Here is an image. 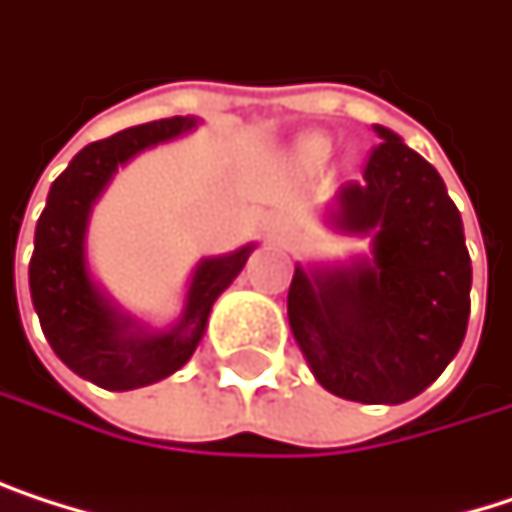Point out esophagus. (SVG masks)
<instances>
[{
    "instance_id": "esophagus-1",
    "label": "esophagus",
    "mask_w": 512,
    "mask_h": 512,
    "mask_svg": "<svg viewBox=\"0 0 512 512\" xmlns=\"http://www.w3.org/2000/svg\"><path fill=\"white\" fill-rule=\"evenodd\" d=\"M268 232H271V238H274V241H286L292 229H289V223H286V220H274Z\"/></svg>"
}]
</instances>
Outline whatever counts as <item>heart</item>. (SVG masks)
Listing matches in <instances>:
<instances>
[{"instance_id": "heart-1", "label": "heart", "mask_w": 512, "mask_h": 512, "mask_svg": "<svg viewBox=\"0 0 512 512\" xmlns=\"http://www.w3.org/2000/svg\"><path fill=\"white\" fill-rule=\"evenodd\" d=\"M326 153H329V141L326 138H313L307 144V156H313V159H323Z\"/></svg>"}]
</instances>
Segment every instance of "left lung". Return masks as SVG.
I'll return each instance as SVG.
<instances>
[{"label":"left lung","instance_id":"left-lung-1","mask_svg":"<svg viewBox=\"0 0 512 512\" xmlns=\"http://www.w3.org/2000/svg\"><path fill=\"white\" fill-rule=\"evenodd\" d=\"M362 180L338 193L332 223L371 235L374 259L304 271L289 283V326L332 395L401 404L428 389L459 353L471 316V256L459 208L431 162L374 126Z\"/></svg>","mask_w":512,"mask_h":512}]
</instances>
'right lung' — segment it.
Instances as JSON below:
<instances>
[{
	"label": "right lung",
	"mask_w": 512,
	"mask_h": 512,
	"mask_svg": "<svg viewBox=\"0 0 512 512\" xmlns=\"http://www.w3.org/2000/svg\"><path fill=\"white\" fill-rule=\"evenodd\" d=\"M193 126L196 117H168L87 144L53 180L35 226L29 292L41 332L78 377L111 392L141 389L183 368L205 335L217 295L241 274L253 253L250 244L229 256L205 259L189 283L180 323L159 335L135 329L132 319L117 313L90 277L84 253L87 220L117 165Z\"/></svg>",
	"instance_id": "1"
}]
</instances>
